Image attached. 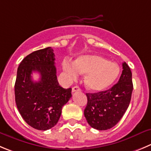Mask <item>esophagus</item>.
Masks as SVG:
<instances>
[{"label": "esophagus", "mask_w": 151, "mask_h": 151, "mask_svg": "<svg viewBox=\"0 0 151 151\" xmlns=\"http://www.w3.org/2000/svg\"><path fill=\"white\" fill-rule=\"evenodd\" d=\"M80 91V87L77 86L73 87V88H72V92H76V91Z\"/></svg>", "instance_id": "esophagus-1"}]
</instances>
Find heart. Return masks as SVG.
<instances>
[{"label":"heart","mask_w":151,"mask_h":151,"mask_svg":"<svg viewBox=\"0 0 151 151\" xmlns=\"http://www.w3.org/2000/svg\"><path fill=\"white\" fill-rule=\"evenodd\" d=\"M63 68L69 78L74 79L77 74H86L84 83L88 90L101 91L112 85L120 74V68L114 62L108 61L98 54L80 56L74 65L65 62Z\"/></svg>","instance_id":"1"}]
</instances>
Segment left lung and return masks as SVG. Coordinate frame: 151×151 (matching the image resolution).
<instances>
[{
	"label": "left lung",
	"instance_id": "left-lung-1",
	"mask_svg": "<svg viewBox=\"0 0 151 151\" xmlns=\"http://www.w3.org/2000/svg\"><path fill=\"white\" fill-rule=\"evenodd\" d=\"M115 85L106 91L86 93L87 105L84 110L86 121L91 127L106 130L121 120L130 103L133 89L132 72L126 63Z\"/></svg>",
	"mask_w": 151,
	"mask_h": 151
}]
</instances>
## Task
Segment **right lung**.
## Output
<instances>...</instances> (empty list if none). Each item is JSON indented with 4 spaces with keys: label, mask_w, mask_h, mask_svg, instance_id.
<instances>
[{
    "label": "right lung",
    "mask_w": 151,
    "mask_h": 151,
    "mask_svg": "<svg viewBox=\"0 0 151 151\" xmlns=\"http://www.w3.org/2000/svg\"><path fill=\"white\" fill-rule=\"evenodd\" d=\"M54 56L50 47L36 50L21 62L17 71V108L24 120L39 130H47L57 124L63 106L71 98V88L59 85ZM33 71L40 74L38 82L32 80Z\"/></svg>",
    "instance_id": "add662e5"
}]
</instances>
